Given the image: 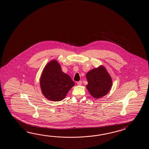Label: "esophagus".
Here are the masks:
<instances>
[{
	"label": "esophagus",
	"mask_w": 149,
	"mask_h": 149,
	"mask_svg": "<svg viewBox=\"0 0 149 149\" xmlns=\"http://www.w3.org/2000/svg\"><path fill=\"white\" fill-rule=\"evenodd\" d=\"M77 85H81V84H82V81H77Z\"/></svg>",
	"instance_id": "esophagus-1"
}]
</instances>
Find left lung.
I'll return each mask as SVG.
<instances>
[{"label": "left lung", "mask_w": 149, "mask_h": 149, "mask_svg": "<svg viewBox=\"0 0 149 149\" xmlns=\"http://www.w3.org/2000/svg\"><path fill=\"white\" fill-rule=\"evenodd\" d=\"M86 78L87 89L97 99L106 95L112 85L111 77L102 66L90 71L86 74Z\"/></svg>", "instance_id": "8db88e82"}]
</instances>
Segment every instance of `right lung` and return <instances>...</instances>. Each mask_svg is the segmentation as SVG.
I'll return each mask as SVG.
<instances>
[{"mask_svg": "<svg viewBox=\"0 0 149 149\" xmlns=\"http://www.w3.org/2000/svg\"><path fill=\"white\" fill-rule=\"evenodd\" d=\"M40 85L45 97L50 100L59 101L65 98L74 83L68 74L63 72L60 65L54 60L43 70Z\"/></svg>", "mask_w": 149, "mask_h": 149, "instance_id": "right-lung-1", "label": "right lung"}]
</instances>
